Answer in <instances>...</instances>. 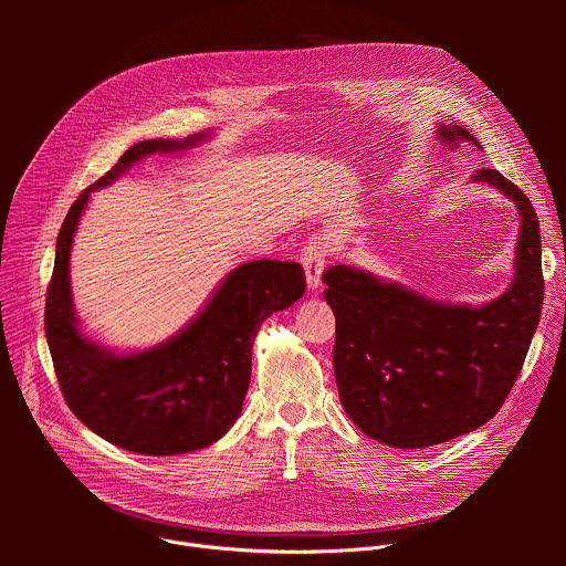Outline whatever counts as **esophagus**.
I'll use <instances>...</instances> for the list:
<instances>
[{
  "label": "esophagus",
  "mask_w": 566,
  "mask_h": 566,
  "mask_svg": "<svg viewBox=\"0 0 566 566\" xmlns=\"http://www.w3.org/2000/svg\"><path fill=\"white\" fill-rule=\"evenodd\" d=\"M329 237L325 234H313L308 239V244L304 247L302 253V266L306 273V284L311 291H317L322 284V271H325L327 264V253H329Z\"/></svg>",
  "instance_id": "esophagus-1"
}]
</instances>
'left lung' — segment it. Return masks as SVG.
Masks as SVG:
<instances>
[{
	"label": "left lung",
	"mask_w": 566,
	"mask_h": 566,
	"mask_svg": "<svg viewBox=\"0 0 566 566\" xmlns=\"http://www.w3.org/2000/svg\"><path fill=\"white\" fill-rule=\"evenodd\" d=\"M450 147L470 140L439 125ZM515 201L520 239L513 284L483 306L446 304L354 266L322 275L336 315L334 371L343 408L371 439L428 448L489 423L515 385L537 329L544 280L539 223L528 197L497 170H476Z\"/></svg>",
	"instance_id": "8db88e82"
}]
</instances>
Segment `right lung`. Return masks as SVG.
Returning a JSON list of instances; mask_svg holds the SVG:
<instances>
[{
	"instance_id": "add662e5",
	"label": "right lung",
	"mask_w": 566,
	"mask_h": 566,
	"mask_svg": "<svg viewBox=\"0 0 566 566\" xmlns=\"http://www.w3.org/2000/svg\"><path fill=\"white\" fill-rule=\"evenodd\" d=\"M208 136L136 143L75 199L57 234L44 329L62 396L92 432L136 454H181L219 441L244 406L262 322L289 308L306 289L297 262L255 260L230 271L190 325L156 347L123 356L80 332L69 255L92 192L116 181L143 156L190 149Z\"/></svg>"
}]
</instances>
